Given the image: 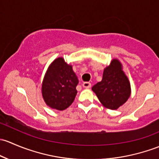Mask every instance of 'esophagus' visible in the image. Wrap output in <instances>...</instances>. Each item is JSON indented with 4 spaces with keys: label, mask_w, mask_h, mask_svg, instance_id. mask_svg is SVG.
<instances>
[{
    "label": "esophagus",
    "mask_w": 159,
    "mask_h": 159,
    "mask_svg": "<svg viewBox=\"0 0 159 159\" xmlns=\"http://www.w3.org/2000/svg\"><path fill=\"white\" fill-rule=\"evenodd\" d=\"M83 86L84 88H86V89H89V88L91 87V83L89 82H84L83 83Z\"/></svg>",
    "instance_id": "obj_1"
}]
</instances>
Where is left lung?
Segmentation results:
<instances>
[{"instance_id": "8db88e82", "label": "left lung", "mask_w": 159, "mask_h": 159, "mask_svg": "<svg viewBox=\"0 0 159 159\" xmlns=\"http://www.w3.org/2000/svg\"><path fill=\"white\" fill-rule=\"evenodd\" d=\"M105 107L117 109L130 96V83L122 70L119 60H114L104 70L102 81L92 88Z\"/></svg>"}]
</instances>
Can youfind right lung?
Here are the masks:
<instances>
[{"label": "right lung", "instance_id": "add662e5", "mask_svg": "<svg viewBox=\"0 0 159 159\" xmlns=\"http://www.w3.org/2000/svg\"><path fill=\"white\" fill-rule=\"evenodd\" d=\"M79 80L70 65L57 58L47 70L42 85L46 103L53 109L64 110L74 101Z\"/></svg>", "mask_w": 159, "mask_h": 159}]
</instances>
